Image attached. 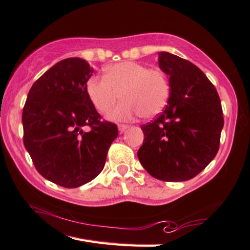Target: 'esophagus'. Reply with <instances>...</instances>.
<instances>
[{
    "mask_svg": "<svg viewBox=\"0 0 250 250\" xmlns=\"http://www.w3.org/2000/svg\"><path fill=\"white\" fill-rule=\"evenodd\" d=\"M129 128V125H118V129H119L120 132H125V131Z\"/></svg>",
    "mask_w": 250,
    "mask_h": 250,
    "instance_id": "obj_1",
    "label": "esophagus"
}]
</instances>
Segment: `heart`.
Instances as JSON below:
<instances>
[{
    "label": "heart",
    "mask_w": 250,
    "mask_h": 250,
    "mask_svg": "<svg viewBox=\"0 0 250 250\" xmlns=\"http://www.w3.org/2000/svg\"><path fill=\"white\" fill-rule=\"evenodd\" d=\"M86 93L102 113L109 110L121 94L124 101L108 113V118L126 121L141 113L145 118L161 113L168 101L169 85L161 70L125 61L106 67L104 78H90L86 83Z\"/></svg>",
    "instance_id": "heart-1"
}]
</instances>
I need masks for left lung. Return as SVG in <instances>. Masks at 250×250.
<instances>
[{"mask_svg":"<svg viewBox=\"0 0 250 250\" xmlns=\"http://www.w3.org/2000/svg\"><path fill=\"white\" fill-rule=\"evenodd\" d=\"M158 66L168 76L165 110L141 126L144 133L138 157L154 178L185 181L202 171L215 157L224 119L214 86L191 62L158 52Z\"/></svg>","mask_w":250,"mask_h":250,"instance_id":"obj_1","label":"left lung"}]
</instances>
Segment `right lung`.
Listing matches in <instances>:
<instances>
[{
    "mask_svg": "<svg viewBox=\"0 0 250 250\" xmlns=\"http://www.w3.org/2000/svg\"><path fill=\"white\" fill-rule=\"evenodd\" d=\"M93 72L81 58L56 63L31 86L22 109L24 145L36 169L65 188H78L101 174L118 137L117 125L101 121L86 93Z\"/></svg>",
    "mask_w": 250,
    "mask_h": 250,
    "instance_id": "1",
    "label": "right lung"
}]
</instances>
